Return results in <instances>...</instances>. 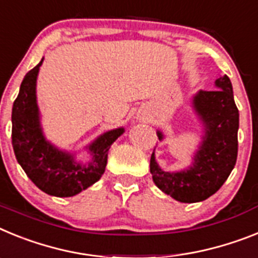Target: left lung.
Here are the masks:
<instances>
[{
	"instance_id": "1",
	"label": "left lung",
	"mask_w": 258,
	"mask_h": 258,
	"mask_svg": "<svg viewBox=\"0 0 258 258\" xmlns=\"http://www.w3.org/2000/svg\"><path fill=\"white\" fill-rule=\"evenodd\" d=\"M214 86L216 89L199 91L192 97V109L203 126V135L191 165L179 171H166L157 163L156 153H152L154 184L180 203L207 200L222 187L236 163L239 110L232 84L227 75H221ZM157 136L160 142L165 138L160 130Z\"/></svg>"
}]
</instances>
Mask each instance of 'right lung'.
Returning <instances> with one entry per match:
<instances>
[{
  "instance_id": "add662e5",
  "label": "right lung",
  "mask_w": 258,
  "mask_h": 258,
  "mask_svg": "<svg viewBox=\"0 0 258 258\" xmlns=\"http://www.w3.org/2000/svg\"><path fill=\"white\" fill-rule=\"evenodd\" d=\"M40 63L26 74L11 113V139L18 163L27 176L42 192L57 197H71L95 184L105 172L111 144L123 135L124 128L104 132L84 149L91 156L88 162L76 161V154L46 140L41 127L36 84Z\"/></svg>"
}]
</instances>
